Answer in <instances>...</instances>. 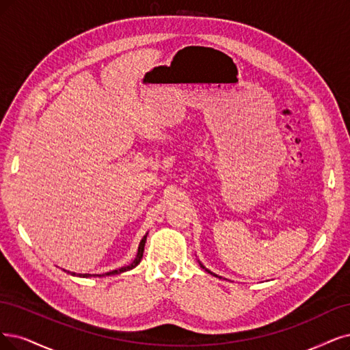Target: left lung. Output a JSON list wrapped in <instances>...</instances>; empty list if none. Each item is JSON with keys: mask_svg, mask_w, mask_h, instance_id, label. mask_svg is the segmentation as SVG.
Returning <instances> with one entry per match:
<instances>
[{"mask_svg": "<svg viewBox=\"0 0 350 350\" xmlns=\"http://www.w3.org/2000/svg\"><path fill=\"white\" fill-rule=\"evenodd\" d=\"M199 264H200V262H199ZM200 267H202V268H203V269H204V271H206V273H209V274H212V275H215V277H217V275H216V274H213V273H211V271H209V269H208V268H204V267H203V265H202V264H200Z\"/></svg>", "mask_w": 350, "mask_h": 350, "instance_id": "left-lung-1", "label": "left lung"}]
</instances>
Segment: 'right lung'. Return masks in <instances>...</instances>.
<instances>
[{
  "label": "right lung",
  "mask_w": 350,
  "mask_h": 350,
  "mask_svg": "<svg viewBox=\"0 0 350 350\" xmlns=\"http://www.w3.org/2000/svg\"><path fill=\"white\" fill-rule=\"evenodd\" d=\"M146 241H147V235L141 239V242H139V247H138V254H137V256H135V260L129 264V265H126V267H122V268H120V269H113V271H109V273H107L105 275H115V274H121V273H125V271H129V269H133V268H135L139 262H141V260H142V254H144V247H146ZM72 275H76L75 273H72ZM79 277H89V274H83V275H81L79 274ZM100 277V275H99Z\"/></svg>",
  "instance_id": "1"
}]
</instances>
